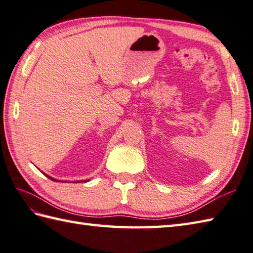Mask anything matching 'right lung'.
I'll use <instances>...</instances> for the list:
<instances>
[{
    "label": "right lung",
    "mask_w": 253,
    "mask_h": 253,
    "mask_svg": "<svg viewBox=\"0 0 253 253\" xmlns=\"http://www.w3.org/2000/svg\"><path fill=\"white\" fill-rule=\"evenodd\" d=\"M46 177H49V178L51 179V180H53V181H61V180H56V179H54V178H52V177H50V176H47V175H45ZM84 181H88V180H84ZM78 182V181H77Z\"/></svg>",
    "instance_id": "right-lung-1"
}]
</instances>
